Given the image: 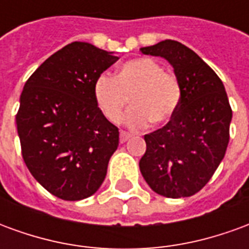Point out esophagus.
Wrapping results in <instances>:
<instances>
[{
    "label": "esophagus",
    "mask_w": 249,
    "mask_h": 249,
    "mask_svg": "<svg viewBox=\"0 0 249 249\" xmlns=\"http://www.w3.org/2000/svg\"><path fill=\"white\" fill-rule=\"evenodd\" d=\"M128 139H130V133L125 132V130H121L120 132V142H125Z\"/></svg>",
    "instance_id": "obj_1"
}]
</instances>
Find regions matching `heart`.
Here are the masks:
<instances>
[{
    "label": "heart",
    "instance_id": "1",
    "mask_svg": "<svg viewBox=\"0 0 249 249\" xmlns=\"http://www.w3.org/2000/svg\"><path fill=\"white\" fill-rule=\"evenodd\" d=\"M93 97L112 123L119 121L130 101L133 108L125 123L141 128L148 121L164 124L172 119L181 101V87L178 77L164 71L155 60L136 58L124 62L116 76L100 74L93 85Z\"/></svg>",
    "mask_w": 249,
    "mask_h": 249
}]
</instances>
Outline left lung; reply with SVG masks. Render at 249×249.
Here are the masks:
<instances>
[{"label":"left lung","instance_id":"1","mask_svg":"<svg viewBox=\"0 0 249 249\" xmlns=\"http://www.w3.org/2000/svg\"><path fill=\"white\" fill-rule=\"evenodd\" d=\"M165 58L181 87V101L165 126L144 136L140 171L148 185L165 197H188L213 176L230 141L232 109L219 76L178 41L140 49Z\"/></svg>","mask_w":249,"mask_h":249}]
</instances>
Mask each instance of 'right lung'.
<instances>
[{
	"instance_id": "add662e5",
	"label": "right lung",
	"mask_w": 249,
	"mask_h": 249,
	"mask_svg": "<svg viewBox=\"0 0 249 249\" xmlns=\"http://www.w3.org/2000/svg\"><path fill=\"white\" fill-rule=\"evenodd\" d=\"M119 57L88 42H71L25 82L16 116L21 151L48 192L77 201L101 187L119 146V128L93 97L94 81Z\"/></svg>"
}]
</instances>
